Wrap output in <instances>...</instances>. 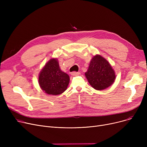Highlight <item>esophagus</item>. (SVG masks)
<instances>
[{
    "label": "esophagus",
    "instance_id": "esophagus-1",
    "mask_svg": "<svg viewBox=\"0 0 147 147\" xmlns=\"http://www.w3.org/2000/svg\"><path fill=\"white\" fill-rule=\"evenodd\" d=\"M71 74L72 76H77V75H79V72H76V71H73L71 73Z\"/></svg>",
    "mask_w": 147,
    "mask_h": 147
}]
</instances>
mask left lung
I'll return each mask as SVG.
<instances>
[{"label": "left lung", "mask_w": 147, "mask_h": 147, "mask_svg": "<svg viewBox=\"0 0 147 147\" xmlns=\"http://www.w3.org/2000/svg\"><path fill=\"white\" fill-rule=\"evenodd\" d=\"M85 76L90 85L98 90L112 85L115 79L114 71L109 62L98 55L90 62Z\"/></svg>", "instance_id": "8db88e82"}]
</instances>
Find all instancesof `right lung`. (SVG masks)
<instances>
[{"label": "right lung", "mask_w": 147, "mask_h": 147, "mask_svg": "<svg viewBox=\"0 0 147 147\" xmlns=\"http://www.w3.org/2000/svg\"><path fill=\"white\" fill-rule=\"evenodd\" d=\"M69 82V76L61 70L57 59H50L38 76L41 89L49 95H57L63 93Z\"/></svg>", "instance_id": "add662e5"}]
</instances>
